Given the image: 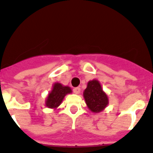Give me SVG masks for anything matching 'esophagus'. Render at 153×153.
Instances as JSON below:
<instances>
[{
  "label": "esophagus",
  "instance_id": "obj_1",
  "mask_svg": "<svg viewBox=\"0 0 153 153\" xmlns=\"http://www.w3.org/2000/svg\"><path fill=\"white\" fill-rule=\"evenodd\" d=\"M73 91H74V94H79V93H80L81 91V89L79 87H75L73 89Z\"/></svg>",
  "mask_w": 153,
  "mask_h": 153
}]
</instances>
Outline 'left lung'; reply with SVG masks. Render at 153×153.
Listing matches in <instances>:
<instances>
[{"instance_id":"1","label":"left lung","mask_w":153,"mask_h":153,"mask_svg":"<svg viewBox=\"0 0 153 153\" xmlns=\"http://www.w3.org/2000/svg\"><path fill=\"white\" fill-rule=\"evenodd\" d=\"M83 96L88 108L94 112H100L108 104V96L97 80L89 81Z\"/></svg>"}]
</instances>
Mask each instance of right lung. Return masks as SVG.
Returning a JSON list of instances; mask_svg holds the SVG:
<instances>
[{"instance_id": "add662e5", "label": "right lung", "mask_w": 153, "mask_h": 153, "mask_svg": "<svg viewBox=\"0 0 153 153\" xmlns=\"http://www.w3.org/2000/svg\"><path fill=\"white\" fill-rule=\"evenodd\" d=\"M71 93V89L68 86H63L60 83H55L53 90L48 94L46 100V106L50 108H56L61 104L66 94Z\"/></svg>"}]
</instances>
